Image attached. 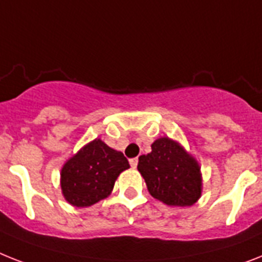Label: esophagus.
I'll use <instances>...</instances> for the list:
<instances>
[{
    "instance_id": "esophagus-1",
    "label": "esophagus",
    "mask_w": 262,
    "mask_h": 262,
    "mask_svg": "<svg viewBox=\"0 0 262 262\" xmlns=\"http://www.w3.org/2000/svg\"><path fill=\"white\" fill-rule=\"evenodd\" d=\"M138 158H133V159H129V165H131V167L135 168L136 166H138Z\"/></svg>"
}]
</instances>
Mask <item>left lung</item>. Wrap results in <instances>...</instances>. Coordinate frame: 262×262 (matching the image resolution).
Masks as SVG:
<instances>
[{
  "label": "left lung",
  "instance_id": "1",
  "mask_svg": "<svg viewBox=\"0 0 262 262\" xmlns=\"http://www.w3.org/2000/svg\"><path fill=\"white\" fill-rule=\"evenodd\" d=\"M138 170L155 200L168 206H191L202 195V172L195 158L177 140L162 136L140 155Z\"/></svg>",
  "mask_w": 262,
  "mask_h": 262
}]
</instances>
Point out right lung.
<instances>
[{
  "label": "right lung",
  "instance_id": "obj_1",
  "mask_svg": "<svg viewBox=\"0 0 262 262\" xmlns=\"http://www.w3.org/2000/svg\"><path fill=\"white\" fill-rule=\"evenodd\" d=\"M127 168H129L128 161L123 152L96 138L62 165L61 193L72 206H92L112 193L118 177Z\"/></svg>",
  "mask_w": 262,
  "mask_h": 262
}]
</instances>
